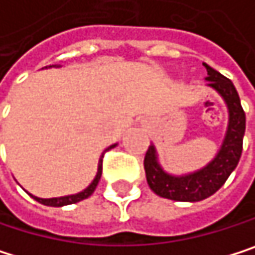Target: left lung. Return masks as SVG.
<instances>
[{"label": "left lung", "instance_id": "left-lung-1", "mask_svg": "<svg viewBox=\"0 0 255 255\" xmlns=\"http://www.w3.org/2000/svg\"><path fill=\"white\" fill-rule=\"evenodd\" d=\"M203 66L207 70L206 85L216 91L218 96L227 105L229 111L226 136L222 139L218 153L203 168L182 176H174L162 168V165L159 164L154 144H150L144 157V170L150 189L159 197L174 201L195 203L213 195L238 167L242 154L245 113L241 105L239 94L229 78L221 75L206 63H203Z\"/></svg>", "mask_w": 255, "mask_h": 255}]
</instances>
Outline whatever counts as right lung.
I'll return each mask as SVG.
<instances>
[{
	"instance_id": "add662e5",
	"label": "right lung",
	"mask_w": 255,
	"mask_h": 255,
	"mask_svg": "<svg viewBox=\"0 0 255 255\" xmlns=\"http://www.w3.org/2000/svg\"><path fill=\"white\" fill-rule=\"evenodd\" d=\"M49 67H60V66H49ZM46 69H48V66H46ZM116 145H117V144H113V145H110L107 150H110V148H113V147H116ZM107 150H105V151H107ZM102 157H104V153H102V156L99 157V164H98V173H96V176H94L93 182H91L84 191H81V192H78V194H72V195L55 197V198H39V197H36V195H33V194H29V197H33V198H34L36 201H39L40 204L51 206V207H63V206L73 204V203H78V201H82V200L88 198V197L94 192V189H96V186H98V183H99V180H101V176H102Z\"/></svg>"
}]
</instances>
